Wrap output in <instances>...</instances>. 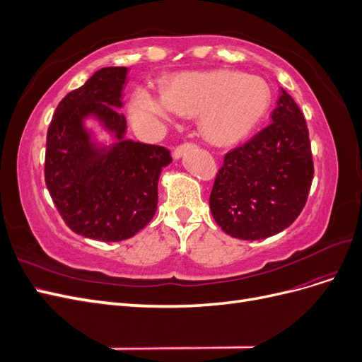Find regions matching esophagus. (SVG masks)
<instances>
[{
	"instance_id": "esophagus-1",
	"label": "esophagus",
	"mask_w": 362,
	"mask_h": 362,
	"mask_svg": "<svg viewBox=\"0 0 362 362\" xmlns=\"http://www.w3.org/2000/svg\"><path fill=\"white\" fill-rule=\"evenodd\" d=\"M192 148H194V144H190V141H185V144L180 145L177 149L173 151V158H175V160L181 158V157L185 154V152H187V151L192 149Z\"/></svg>"
}]
</instances>
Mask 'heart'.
<instances>
[{"label":"heart","mask_w":362,"mask_h":362,"mask_svg":"<svg viewBox=\"0 0 362 362\" xmlns=\"http://www.w3.org/2000/svg\"><path fill=\"white\" fill-rule=\"evenodd\" d=\"M270 103V87L259 76L234 71L189 72L164 83L161 96L139 89L131 100V115L139 125L170 122L175 113L199 116L208 140L231 145L255 129Z\"/></svg>","instance_id":"heart-1"}]
</instances>
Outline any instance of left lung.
<instances>
[{
  "mask_svg": "<svg viewBox=\"0 0 362 362\" xmlns=\"http://www.w3.org/2000/svg\"><path fill=\"white\" fill-rule=\"evenodd\" d=\"M313 175L305 117L281 89L272 124L225 156L210 194L211 214L231 237H272L288 228L303 210Z\"/></svg>",
  "mask_w": 362,
  "mask_h": 362,
  "instance_id": "1",
  "label": "left lung"
}]
</instances>
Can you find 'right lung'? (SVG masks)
Listing matches in <instances>:
<instances>
[{
    "label": "right lung",
    "instance_id": "1",
    "mask_svg": "<svg viewBox=\"0 0 362 362\" xmlns=\"http://www.w3.org/2000/svg\"><path fill=\"white\" fill-rule=\"evenodd\" d=\"M128 68L96 71L69 92L56 108L48 128L45 182L54 205L75 234L100 242H122L154 217L158 178L172 163L157 145L125 139L122 90ZM95 118L114 137L100 144L85 127Z\"/></svg>",
    "mask_w": 362,
    "mask_h": 362
}]
</instances>
